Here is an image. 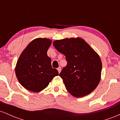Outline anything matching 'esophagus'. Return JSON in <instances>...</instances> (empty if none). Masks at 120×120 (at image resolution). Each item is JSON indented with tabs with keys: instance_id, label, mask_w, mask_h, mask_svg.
Returning <instances> with one entry per match:
<instances>
[{
	"instance_id": "esophagus-1",
	"label": "esophagus",
	"mask_w": 120,
	"mask_h": 120,
	"mask_svg": "<svg viewBox=\"0 0 120 120\" xmlns=\"http://www.w3.org/2000/svg\"><path fill=\"white\" fill-rule=\"evenodd\" d=\"M57 71H58L59 73H60V71H61V67H59V68H57Z\"/></svg>"
}]
</instances>
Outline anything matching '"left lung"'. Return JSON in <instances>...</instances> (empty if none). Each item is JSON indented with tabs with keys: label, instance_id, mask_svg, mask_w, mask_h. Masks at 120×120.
<instances>
[{
	"label": "left lung",
	"instance_id": "left-lung-1",
	"mask_svg": "<svg viewBox=\"0 0 120 120\" xmlns=\"http://www.w3.org/2000/svg\"><path fill=\"white\" fill-rule=\"evenodd\" d=\"M53 45L68 62L59 74L67 91L77 98L93 91L101 79L102 63L99 55L79 37L56 40Z\"/></svg>",
	"mask_w": 120,
	"mask_h": 120
}]
</instances>
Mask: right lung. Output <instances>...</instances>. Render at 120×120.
Wrapping results in <instances>:
<instances>
[{"instance_id": "add662e5", "label": "right lung", "mask_w": 120, "mask_h": 120, "mask_svg": "<svg viewBox=\"0 0 120 120\" xmlns=\"http://www.w3.org/2000/svg\"><path fill=\"white\" fill-rule=\"evenodd\" d=\"M51 43L47 38L33 40L18 59L15 73L21 85L27 90L41 91L59 75L57 70L52 68L51 59L47 54Z\"/></svg>"}]
</instances>
